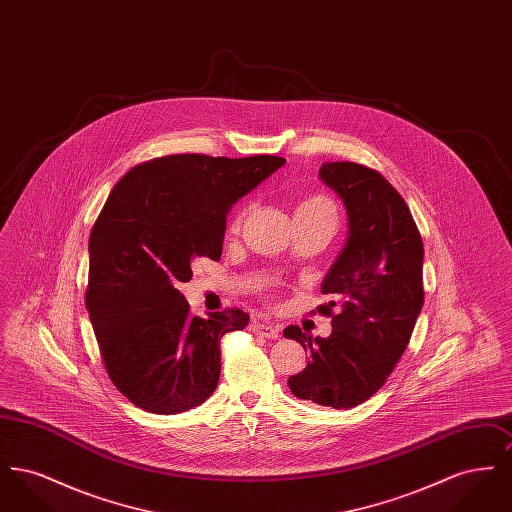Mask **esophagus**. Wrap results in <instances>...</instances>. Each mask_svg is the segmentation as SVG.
<instances>
[{"instance_id": "1", "label": "esophagus", "mask_w": 512, "mask_h": 512, "mask_svg": "<svg viewBox=\"0 0 512 512\" xmlns=\"http://www.w3.org/2000/svg\"><path fill=\"white\" fill-rule=\"evenodd\" d=\"M251 330H253L257 336H263V338H268V340H276V338L280 336L278 326H274V324H270V322H255V324H251Z\"/></svg>"}]
</instances>
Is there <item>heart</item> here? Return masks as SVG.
<instances>
[{"instance_id": "obj_1", "label": "heart", "mask_w": 512, "mask_h": 512, "mask_svg": "<svg viewBox=\"0 0 512 512\" xmlns=\"http://www.w3.org/2000/svg\"><path fill=\"white\" fill-rule=\"evenodd\" d=\"M295 213H330V215H334V205L324 195H313V197L305 199L303 203H299Z\"/></svg>"}]
</instances>
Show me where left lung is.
<instances>
[{"label":"left lung","mask_w":512,"mask_h":512,"mask_svg":"<svg viewBox=\"0 0 512 512\" xmlns=\"http://www.w3.org/2000/svg\"><path fill=\"white\" fill-rule=\"evenodd\" d=\"M318 178L345 207L347 240L320 286L336 299L318 309L332 317V334L284 330L311 353L288 386L297 399L351 409L384 386L407 349L424 303V247L405 199L380 172L336 161L324 163Z\"/></svg>","instance_id":"1"}]
</instances>
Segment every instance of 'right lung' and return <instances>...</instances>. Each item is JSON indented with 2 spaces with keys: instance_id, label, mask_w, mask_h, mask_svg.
Here are the masks:
<instances>
[{
  "instance_id": "add662e5",
  "label": "right lung",
  "mask_w": 512,
  "mask_h": 512,
  "mask_svg": "<svg viewBox=\"0 0 512 512\" xmlns=\"http://www.w3.org/2000/svg\"><path fill=\"white\" fill-rule=\"evenodd\" d=\"M286 159L169 155L122 176L90 234L86 309L109 378L136 407L184 413L220 376V338L240 309L192 317L180 284L199 257L219 261L230 209Z\"/></svg>"
}]
</instances>
